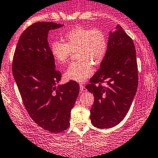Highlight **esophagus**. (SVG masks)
I'll use <instances>...</instances> for the list:
<instances>
[{
    "instance_id": "esophagus-1",
    "label": "esophagus",
    "mask_w": 158,
    "mask_h": 158,
    "mask_svg": "<svg viewBox=\"0 0 158 158\" xmlns=\"http://www.w3.org/2000/svg\"><path fill=\"white\" fill-rule=\"evenodd\" d=\"M79 86H80V91H81V92H86V89H85V87L84 86L83 84H80V85H79Z\"/></svg>"
}]
</instances>
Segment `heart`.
Segmentation results:
<instances>
[{"mask_svg":"<svg viewBox=\"0 0 158 158\" xmlns=\"http://www.w3.org/2000/svg\"><path fill=\"white\" fill-rule=\"evenodd\" d=\"M66 43L55 40L50 44V52L60 64H65L72 52L76 50L77 61L71 63L65 72L68 80L84 82L94 72L93 64L99 65L108 50L106 33L99 29L76 27L64 35Z\"/></svg>","mask_w":158,"mask_h":158,"instance_id":"1","label":"heart"}]
</instances>
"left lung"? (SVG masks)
<instances>
[{
    "label": "left lung",
    "mask_w": 158,
    "mask_h": 158,
    "mask_svg": "<svg viewBox=\"0 0 158 158\" xmlns=\"http://www.w3.org/2000/svg\"><path fill=\"white\" fill-rule=\"evenodd\" d=\"M109 31L108 50L99 69L86 89L95 97L90 111L91 122L98 128L120 123L130 109L138 84L136 51L133 40L120 25ZM106 81L107 85H100ZM99 83L98 85L95 84Z\"/></svg>",
    "instance_id": "1"
}]
</instances>
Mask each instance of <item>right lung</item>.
<instances>
[{"mask_svg":"<svg viewBox=\"0 0 158 158\" xmlns=\"http://www.w3.org/2000/svg\"><path fill=\"white\" fill-rule=\"evenodd\" d=\"M52 22H37L20 36L14 52L12 71L23 104L39 126L57 133L69 126L70 112L79 85L70 80L59 84L62 74L56 70L48 44L49 30L62 27Z\"/></svg>","mask_w":158,"mask_h":158,"instance_id":"obj_1","label":"right lung"}]
</instances>
